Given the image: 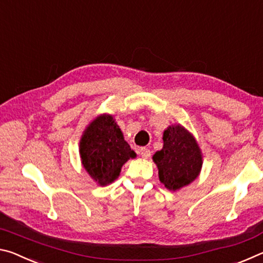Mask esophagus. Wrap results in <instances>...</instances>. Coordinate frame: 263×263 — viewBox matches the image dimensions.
Instances as JSON below:
<instances>
[{
    "instance_id": "obj_1",
    "label": "esophagus",
    "mask_w": 263,
    "mask_h": 263,
    "mask_svg": "<svg viewBox=\"0 0 263 263\" xmlns=\"http://www.w3.org/2000/svg\"><path fill=\"white\" fill-rule=\"evenodd\" d=\"M139 154L141 155V158L148 159L151 157V151L146 147H141L139 148Z\"/></svg>"
}]
</instances>
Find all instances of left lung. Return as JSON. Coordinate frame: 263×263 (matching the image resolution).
<instances>
[{"label":"left lung","instance_id":"obj_1","mask_svg":"<svg viewBox=\"0 0 263 263\" xmlns=\"http://www.w3.org/2000/svg\"><path fill=\"white\" fill-rule=\"evenodd\" d=\"M163 147L153 155L159 179L169 190H177L198 176L202 154L195 138L181 125H172L163 132Z\"/></svg>","mask_w":263,"mask_h":263}]
</instances>
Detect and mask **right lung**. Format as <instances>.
Returning <instances> with one entry per match:
<instances>
[{"mask_svg":"<svg viewBox=\"0 0 263 263\" xmlns=\"http://www.w3.org/2000/svg\"><path fill=\"white\" fill-rule=\"evenodd\" d=\"M80 154L88 174L101 185L117 179L123 164L136 158L121 128L109 115L100 116L86 128L80 141Z\"/></svg>","mask_w":263,"mask_h":263,"instance_id":"obj_1","label":"right lung"}]
</instances>
